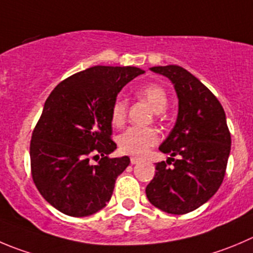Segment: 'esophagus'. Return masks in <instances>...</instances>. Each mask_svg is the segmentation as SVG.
I'll return each instance as SVG.
<instances>
[{"instance_id":"1","label":"esophagus","mask_w":253,"mask_h":253,"mask_svg":"<svg viewBox=\"0 0 253 253\" xmlns=\"http://www.w3.org/2000/svg\"><path fill=\"white\" fill-rule=\"evenodd\" d=\"M141 161V159L140 158H136V156H131L130 158V163L131 164H138V163H140Z\"/></svg>"}]
</instances>
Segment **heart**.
<instances>
[{
  "label": "heart",
  "mask_w": 253,
  "mask_h": 253,
  "mask_svg": "<svg viewBox=\"0 0 253 253\" xmlns=\"http://www.w3.org/2000/svg\"><path fill=\"white\" fill-rule=\"evenodd\" d=\"M136 95L148 103L149 107L155 113H163L167 108L168 94L167 90L161 85L156 83L146 84L136 90ZM126 109H128V103L124 99H117L112 107V124L117 128L122 126L126 119ZM160 140V134L154 128H138V126H131L126 129L123 134H120L118 138V145L119 149L125 154L130 155H144L148 153L153 146Z\"/></svg>",
  "instance_id": "heart-1"
}]
</instances>
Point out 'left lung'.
<instances>
[{"label":"left lung","mask_w":253,"mask_h":253,"mask_svg":"<svg viewBox=\"0 0 253 253\" xmlns=\"http://www.w3.org/2000/svg\"><path fill=\"white\" fill-rule=\"evenodd\" d=\"M150 71L174 84L179 113L169 136L159 146L170 158L156 164L155 176L145 192L155 208L184 215L210 200L222 184L231 134L222 105L196 77L174 64ZM171 161L173 167H168Z\"/></svg>","instance_id":"obj_1"}]
</instances>
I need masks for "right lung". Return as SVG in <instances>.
Segmentation results:
<instances>
[{
    "mask_svg": "<svg viewBox=\"0 0 253 253\" xmlns=\"http://www.w3.org/2000/svg\"><path fill=\"white\" fill-rule=\"evenodd\" d=\"M143 73L136 67L95 66L53 89L30 146L33 182L53 208L84 217L110 200L115 180L130 163L128 156H108L117 149L112 107L123 86Z\"/></svg>",
    "mask_w": 253,
    "mask_h": 253,
    "instance_id": "right-lung-1",
    "label": "right lung"
}]
</instances>
